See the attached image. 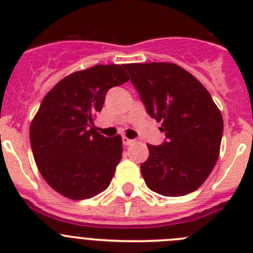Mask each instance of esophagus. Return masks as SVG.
<instances>
[{
    "mask_svg": "<svg viewBox=\"0 0 253 253\" xmlns=\"http://www.w3.org/2000/svg\"><path fill=\"white\" fill-rule=\"evenodd\" d=\"M133 142H134V140L129 139L128 137H125V135H123V143H124V146H130V144Z\"/></svg>",
    "mask_w": 253,
    "mask_h": 253,
    "instance_id": "1",
    "label": "esophagus"
}]
</instances>
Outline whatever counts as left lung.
I'll return each instance as SVG.
<instances>
[{"instance_id":"8db88e82","label":"left lung","mask_w":253,"mask_h":253,"mask_svg":"<svg viewBox=\"0 0 253 253\" xmlns=\"http://www.w3.org/2000/svg\"><path fill=\"white\" fill-rule=\"evenodd\" d=\"M124 68L167 138L162 146H147L149 156L140 165L146 185L163 196L193 193L219 157L222 113L199 80L177 64L130 63Z\"/></svg>"}]
</instances>
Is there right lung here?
<instances>
[{"instance_id": "right-lung-1", "label": "right lung", "mask_w": 253, "mask_h": 253, "mask_svg": "<svg viewBox=\"0 0 253 253\" xmlns=\"http://www.w3.org/2000/svg\"><path fill=\"white\" fill-rule=\"evenodd\" d=\"M129 81L119 64H97L60 80L40 104L30 124V144L46 184L64 198L90 199L110 185L122 160L119 134L93 128L111 87Z\"/></svg>"}]
</instances>
